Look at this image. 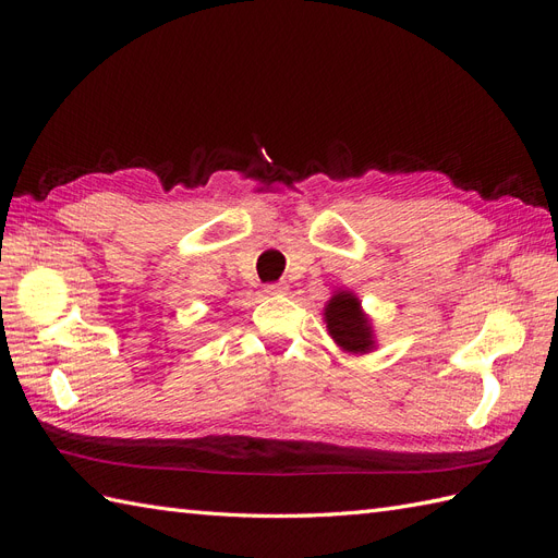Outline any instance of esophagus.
<instances>
[{"instance_id":"obj_1","label":"esophagus","mask_w":558,"mask_h":558,"mask_svg":"<svg viewBox=\"0 0 558 558\" xmlns=\"http://www.w3.org/2000/svg\"><path fill=\"white\" fill-rule=\"evenodd\" d=\"M286 291H289V286H286L283 281H275V283H267L265 286V293L267 295H283Z\"/></svg>"}]
</instances>
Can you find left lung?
<instances>
[{
	"label": "left lung",
	"instance_id": "1",
	"mask_svg": "<svg viewBox=\"0 0 558 558\" xmlns=\"http://www.w3.org/2000/svg\"><path fill=\"white\" fill-rule=\"evenodd\" d=\"M326 328L337 347L349 353H367L375 349V332L361 310V300L351 291H337L324 310Z\"/></svg>",
	"mask_w": 558,
	"mask_h": 558
}]
</instances>
